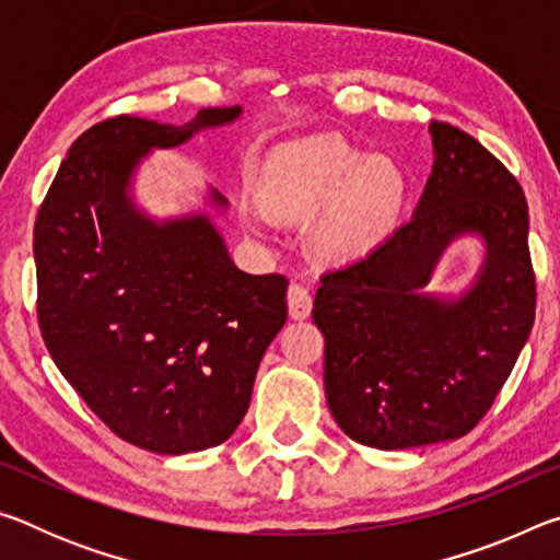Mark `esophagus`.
Returning a JSON list of instances; mask_svg holds the SVG:
<instances>
[{
  "instance_id": "34e87169",
  "label": "esophagus",
  "mask_w": 560,
  "mask_h": 560,
  "mask_svg": "<svg viewBox=\"0 0 560 560\" xmlns=\"http://www.w3.org/2000/svg\"><path fill=\"white\" fill-rule=\"evenodd\" d=\"M287 301H289V316L293 320H303L311 316V308H314V299H311V293L306 287H301V283H291L289 293H287Z\"/></svg>"
}]
</instances>
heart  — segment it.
<instances>
[{
  "mask_svg": "<svg viewBox=\"0 0 560 560\" xmlns=\"http://www.w3.org/2000/svg\"><path fill=\"white\" fill-rule=\"evenodd\" d=\"M264 205L289 222L318 217L311 246L328 261L371 252L395 230L407 200V179L390 158H368L338 138H311L289 148L264 177ZM261 217L249 214L259 230Z\"/></svg>",
  "mask_w": 560,
  "mask_h": 560,
  "instance_id": "heart-1",
  "label": "heart"
}]
</instances>
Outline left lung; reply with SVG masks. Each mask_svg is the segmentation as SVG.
Wrapping results in <instances>:
<instances>
[{"label":"left lung","mask_w":560,"mask_h":560,"mask_svg":"<svg viewBox=\"0 0 560 560\" xmlns=\"http://www.w3.org/2000/svg\"><path fill=\"white\" fill-rule=\"evenodd\" d=\"M430 132L434 165L412 220L363 259L326 271L314 301L328 410L375 450L477 428L536 316L524 189L469 132L440 120ZM467 233L488 249L478 279L459 298L424 294L441 254Z\"/></svg>","instance_id":"left-lung-1"}]
</instances>
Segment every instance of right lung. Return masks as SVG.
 I'll use <instances>...</instances> for the list:
<instances>
[{
	"label": "right lung",
	"instance_id": "add662e5",
	"mask_svg": "<svg viewBox=\"0 0 560 560\" xmlns=\"http://www.w3.org/2000/svg\"><path fill=\"white\" fill-rule=\"evenodd\" d=\"M240 116L232 106L202 108L185 126L96 122L69 148L36 214L44 343L120 440L155 454L230 440L264 350L287 324V277L236 269L210 214L160 222L130 192L150 150ZM210 205L226 210L217 189Z\"/></svg>",
	"mask_w": 560,
	"mask_h": 560
}]
</instances>
